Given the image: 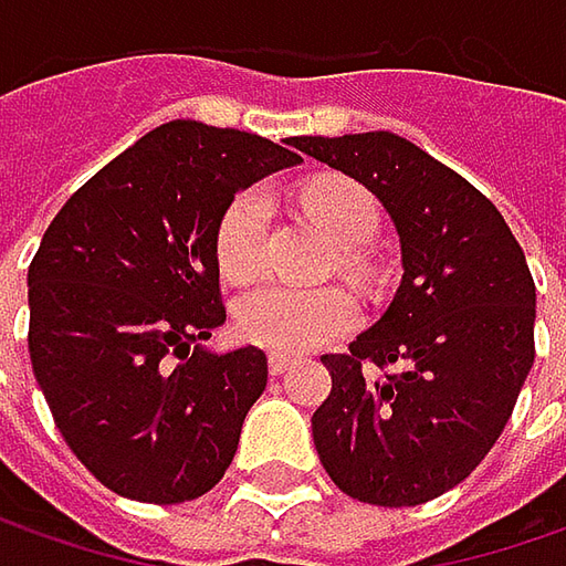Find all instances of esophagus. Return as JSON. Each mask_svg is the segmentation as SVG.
<instances>
[{
    "mask_svg": "<svg viewBox=\"0 0 566 566\" xmlns=\"http://www.w3.org/2000/svg\"><path fill=\"white\" fill-rule=\"evenodd\" d=\"M293 356H283V353H271V359H268V368H271V375H286L290 368H293Z\"/></svg>",
    "mask_w": 566,
    "mask_h": 566,
    "instance_id": "obj_1",
    "label": "esophagus"
}]
</instances>
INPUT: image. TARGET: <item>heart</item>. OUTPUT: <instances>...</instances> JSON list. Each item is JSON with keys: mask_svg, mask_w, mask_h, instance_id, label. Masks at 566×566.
I'll list each match as a JSON object with an SVG mask.
<instances>
[{"mask_svg": "<svg viewBox=\"0 0 566 566\" xmlns=\"http://www.w3.org/2000/svg\"><path fill=\"white\" fill-rule=\"evenodd\" d=\"M305 210L339 249H361L378 232V205L353 179H321L305 191ZM268 235V198L249 188L227 207L217 229V264L227 280H249L264 261ZM353 261V258H349ZM232 321L239 337L261 349L295 356L327 339L346 334L356 324V302L337 286L293 290L264 283L235 302Z\"/></svg>", "mask_w": 566, "mask_h": 566, "instance_id": "obj_1", "label": "heart"}]
</instances>
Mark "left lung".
I'll list each match as a JSON object with an SVG mask.
<instances>
[{
    "label": "left lung",
    "mask_w": 566,
    "mask_h": 566,
    "mask_svg": "<svg viewBox=\"0 0 566 566\" xmlns=\"http://www.w3.org/2000/svg\"><path fill=\"white\" fill-rule=\"evenodd\" d=\"M378 198L400 235L402 280L387 312L324 356L331 397L315 450L343 494L416 507L485 460L535 359V283L501 210L394 132L293 138ZM361 360L395 365L368 379Z\"/></svg>",
    "instance_id": "1"
}]
</instances>
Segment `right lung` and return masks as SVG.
Wrapping results in <instances>:
<instances>
[{"instance_id":"add662e5","label":"right lung","mask_w":566,"mask_h":566,"mask_svg":"<svg viewBox=\"0 0 566 566\" xmlns=\"http://www.w3.org/2000/svg\"><path fill=\"white\" fill-rule=\"evenodd\" d=\"M295 164L261 135L172 119L43 232L28 271L33 375L65 444L122 497L195 501L232 463L268 356L207 346L227 321L217 229L242 188Z\"/></svg>"}]
</instances>
